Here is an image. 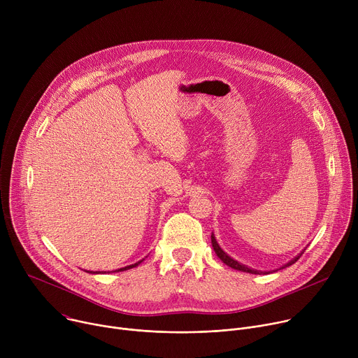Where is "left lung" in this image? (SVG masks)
Returning <instances> with one entry per match:
<instances>
[{"label": "left lung", "instance_id": "obj_1", "mask_svg": "<svg viewBox=\"0 0 358 358\" xmlns=\"http://www.w3.org/2000/svg\"><path fill=\"white\" fill-rule=\"evenodd\" d=\"M211 242H213V248H214V250H215V253L218 255V258L225 264V265H228V266H231V268H234V269H236V271H242V272H248V273H253V275H261L262 272H259V271H255V269H249V268H246L245 265H241L239 262H236V261H234L231 257H228V255L220 248V245H218V242H217V239H215V236L214 235H211ZM303 253V252H301ZM301 253L300 255H297V257L294 258V259H292L289 264H286L285 266H282L280 269H285V268H287V266H290V265H293L300 257H301Z\"/></svg>", "mask_w": 358, "mask_h": 358}]
</instances>
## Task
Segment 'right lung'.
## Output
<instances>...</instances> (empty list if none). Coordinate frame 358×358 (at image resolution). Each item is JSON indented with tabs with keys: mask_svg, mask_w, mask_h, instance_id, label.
Segmentation results:
<instances>
[{
	"mask_svg": "<svg viewBox=\"0 0 358 358\" xmlns=\"http://www.w3.org/2000/svg\"><path fill=\"white\" fill-rule=\"evenodd\" d=\"M140 262H141V261H140ZM140 262H137V264H134V265H129V266H126V268H122V269H119V271L122 272V271H127V269H131V268L137 266ZM119 271H117V272H119ZM89 273H97V272H89Z\"/></svg>",
	"mask_w": 358,
	"mask_h": 358,
	"instance_id": "right-lung-1",
	"label": "right lung"
}]
</instances>
